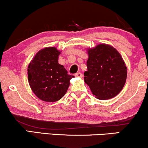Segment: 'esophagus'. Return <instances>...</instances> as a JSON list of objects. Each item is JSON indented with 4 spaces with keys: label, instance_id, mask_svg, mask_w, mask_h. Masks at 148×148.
I'll use <instances>...</instances> for the list:
<instances>
[{
    "label": "esophagus",
    "instance_id": "obj_1",
    "mask_svg": "<svg viewBox=\"0 0 148 148\" xmlns=\"http://www.w3.org/2000/svg\"><path fill=\"white\" fill-rule=\"evenodd\" d=\"M82 74L81 72H78L76 73V74H75V76H76V77H82Z\"/></svg>",
    "mask_w": 148,
    "mask_h": 148
}]
</instances>
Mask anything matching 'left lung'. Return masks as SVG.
I'll list each match as a JSON object with an SVG mask.
<instances>
[{
  "mask_svg": "<svg viewBox=\"0 0 148 148\" xmlns=\"http://www.w3.org/2000/svg\"><path fill=\"white\" fill-rule=\"evenodd\" d=\"M88 54L85 83L98 99L108 100L116 97L127 79V67L122 56L115 48L107 44L90 48Z\"/></svg>",
  "mask_w": 148,
  "mask_h": 148,
  "instance_id": "obj_1",
  "label": "left lung"
}]
</instances>
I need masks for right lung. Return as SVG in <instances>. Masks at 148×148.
<instances>
[{
    "label": "right lung",
    "instance_id": "right-lung-1",
    "mask_svg": "<svg viewBox=\"0 0 148 148\" xmlns=\"http://www.w3.org/2000/svg\"><path fill=\"white\" fill-rule=\"evenodd\" d=\"M60 54L56 47H45L36 53L28 66L30 88L38 99L46 102L60 100L67 92L69 81L74 77L58 63Z\"/></svg>",
    "mask_w": 148,
    "mask_h": 148
}]
</instances>
